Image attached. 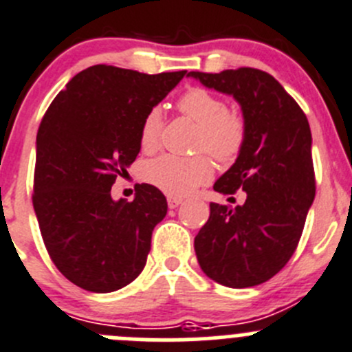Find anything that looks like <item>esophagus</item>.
I'll use <instances>...</instances> for the list:
<instances>
[{"mask_svg": "<svg viewBox=\"0 0 352 352\" xmlns=\"http://www.w3.org/2000/svg\"><path fill=\"white\" fill-rule=\"evenodd\" d=\"M181 198L179 197H168V205H169V208H176L177 205L181 204Z\"/></svg>", "mask_w": 352, "mask_h": 352, "instance_id": "34e87169", "label": "esophagus"}]
</instances>
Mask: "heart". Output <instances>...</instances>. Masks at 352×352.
I'll return each instance as SVG.
<instances>
[{
	"label": "heart",
	"mask_w": 352,
	"mask_h": 352,
	"mask_svg": "<svg viewBox=\"0 0 352 352\" xmlns=\"http://www.w3.org/2000/svg\"><path fill=\"white\" fill-rule=\"evenodd\" d=\"M177 109L200 126L195 147L207 151L221 162H231L239 155L246 142V123L239 114L231 113L222 97L201 87L184 90L176 102ZM162 113L151 107L140 124V147L151 152L161 142ZM214 168L207 155L191 157L164 154L145 164L144 177L152 186L169 197H183L212 177Z\"/></svg>",
	"instance_id": "b5f03b06"
}]
</instances>
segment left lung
I'll return each mask as SVG.
<instances>
[{
	"instance_id": "8db88e82",
	"label": "left lung",
	"mask_w": 352,
	"mask_h": 352,
	"mask_svg": "<svg viewBox=\"0 0 352 352\" xmlns=\"http://www.w3.org/2000/svg\"><path fill=\"white\" fill-rule=\"evenodd\" d=\"M188 75L234 97L246 123L245 147L214 184L222 195L246 191V200L234 208L212 201L210 217L195 238L198 263L222 286H258L291 260L315 198L309 123L284 87L262 69Z\"/></svg>"
}]
</instances>
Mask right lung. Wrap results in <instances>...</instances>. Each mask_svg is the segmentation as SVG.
Returning <instances> with one entry per match:
<instances>
[{"instance_id": "obj_1", "label": "right lung", "mask_w": 352, "mask_h": 352, "mask_svg": "<svg viewBox=\"0 0 352 352\" xmlns=\"http://www.w3.org/2000/svg\"><path fill=\"white\" fill-rule=\"evenodd\" d=\"M186 75L94 65L73 76L37 131L32 204L51 260L69 283L111 293L133 283L168 201L147 183L133 201L111 186L140 152V124Z\"/></svg>"}]
</instances>
